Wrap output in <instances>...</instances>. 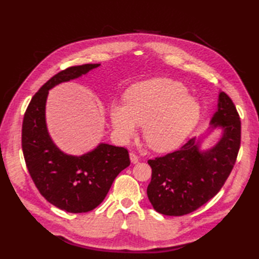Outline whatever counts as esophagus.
<instances>
[{
    "label": "esophagus",
    "mask_w": 259,
    "mask_h": 259,
    "mask_svg": "<svg viewBox=\"0 0 259 259\" xmlns=\"http://www.w3.org/2000/svg\"><path fill=\"white\" fill-rule=\"evenodd\" d=\"M129 157H130V161L133 162V163H137V162L139 161L138 156H137L136 153H134V152H130V153H129Z\"/></svg>",
    "instance_id": "obj_1"
}]
</instances>
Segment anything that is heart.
I'll use <instances>...</instances> for the list:
<instances>
[{
	"label": "heart",
	"instance_id": "b5f03b06",
	"mask_svg": "<svg viewBox=\"0 0 259 259\" xmlns=\"http://www.w3.org/2000/svg\"><path fill=\"white\" fill-rule=\"evenodd\" d=\"M110 120L114 134L128 141L142 124V136L151 149L159 152L179 147L198 123L200 107L177 81L156 78L133 85L125 103L113 102Z\"/></svg>",
	"mask_w": 259,
	"mask_h": 259
}]
</instances>
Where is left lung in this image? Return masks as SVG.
Segmentation results:
<instances>
[{"label":"left lung","mask_w":259,"mask_h":259,"mask_svg":"<svg viewBox=\"0 0 259 259\" xmlns=\"http://www.w3.org/2000/svg\"><path fill=\"white\" fill-rule=\"evenodd\" d=\"M216 130L221 131L219 141L210 148H202ZM239 146V115L232 99L221 91L207 131L177 151L148 160L152 174L147 195L153 209L167 216H183L210 200L232 171Z\"/></svg>","instance_id":"obj_1"}]
</instances>
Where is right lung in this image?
Masks as SVG:
<instances>
[{
	"label": "right lung",
	"mask_w": 259,
	"mask_h": 259,
	"mask_svg": "<svg viewBox=\"0 0 259 259\" xmlns=\"http://www.w3.org/2000/svg\"><path fill=\"white\" fill-rule=\"evenodd\" d=\"M99 65H76L52 76L32 98L22 125V150L33 183L49 202L68 212H87L98 207L115 177L130 164L128 150L122 147L100 142L91 151L73 156L60 149L49 134L46 119L49 91Z\"/></svg>",
	"instance_id": "obj_1"
}]
</instances>
